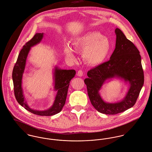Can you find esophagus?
<instances>
[{"label":"esophagus","instance_id":"1","mask_svg":"<svg viewBox=\"0 0 152 152\" xmlns=\"http://www.w3.org/2000/svg\"><path fill=\"white\" fill-rule=\"evenodd\" d=\"M77 75L79 77H82V76L83 75V72L82 70H79L77 72Z\"/></svg>","mask_w":152,"mask_h":152}]
</instances>
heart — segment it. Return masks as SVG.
Here are the masks:
<instances>
[{
  "label": "heart",
  "instance_id": "heart-1",
  "mask_svg": "<svg viewBox=\"0 0 152 152\" xmlns=\"http://www.w3.org/2000/svg\"><path fill=\"white\" fill-rule=\"evenodd\" d=\"M72 46L65 44L64 52L72 61L76 59L77 51L83 52L84 61L91 66L102 64L108 58L111 43L109 38L97 31H88L72 39Z\"/></svg>",
  "mask_w": 152,
  "mask_h": 152
}]
</instances>
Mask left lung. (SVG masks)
<instances>
[{"label":"left lung","mask_w":152,"mask_h":152,"mask_svg":"<svg viewBox=\"0 0 152 152\" xmlns=\"http://www.w3.org/2000/svg\"><path fill=\"white\" fill-rule=\"evenodd\" d=\"M115 33L117 37L115 48L110 59L88 71V78L84 79L91 104L99 112L108 115L117 114L132 107L144 83L139 51L120 29L117 28ZM114 78L128 83L130 88L121 101L105 102L99 91L107 80Z\"/></svg>","instance_id":"8db88e82"}]
</instances>
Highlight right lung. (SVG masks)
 <instances>
[{
	"label": "right lung",
	"mask_w": 152,
	"mask_h": 152,
	"mask_svg": "<svg viewBox=\"0 0 152 152\" xmlns=\"http://www.w3.org/2000/svg\"><path fill=\"white\" fill-rule=\"evenodd\" d=\"M44 33H36L33 38L27 42L20 52L17 62L14 66L12 79L14 85L15 96L17 102L26 110L35 115L41 116H51L61 111L66 99L68 88L70 80L76 74L73 69H61L55 66L53 69L54 90L56 91L55 100L51 107L44 111H39L31 108L25 99L22 88V78L26 65V60L31 47L39 44L42 39Z\"/></svg>",
	"instance_id": "1"
}]
</instances>
